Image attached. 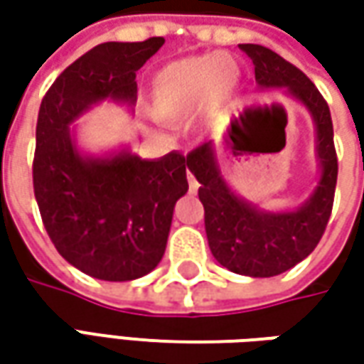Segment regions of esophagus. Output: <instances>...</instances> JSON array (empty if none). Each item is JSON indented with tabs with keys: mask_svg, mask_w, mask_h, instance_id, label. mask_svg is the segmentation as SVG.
<instances>
[{
	"mask_svg": "<svg viewBox=\"0 0 364 364\" xmlns=\"http://www.w3.org/2000/svg\"><path fill=\"white\" fill-rule=\"evenodd\" d=\"M188 188L190 192H196L198 190V182H196V178L192 174H188Z\"/></svg>",
	"mask_w": 364,
	"mask_h": 364,
	"instance_id": "obj_1",
	"label": "esophagus"
}]
</instances>
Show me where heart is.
Listing matches in <instances>:
<instances>
[{"label":"heart","instance_id":"heart-1","mask_svg":"<svg viewBox=\"0 0 364 364\" xmlns=\"http://www.w3.org/2000/svg\"><path fill=\"white\" fill-rule=\"evenodd\" d=\"M241 70L229 54H200L164 64L151 77L149 113L161 123L213 132L229 119Z\"/></svg>","mask_w":364,"mask_h":364}]
</instances>
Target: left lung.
Listing matches in <instances>:
<instances>
[{
  "mask_svg": "<svg viewBox=\"0 0 364 364\" xmlns=\"http://www.w3.org/2000/svg\"><path fill=\"white\" fill-rule=\"evenodd\" d=\"M241 50L253 60L259 91L284 89L289 99L308 109L316 132L318 184L300 206L265 210L235 194L220 170L213 141L192 149L186 156V168L200 182L198 198L204 206V229L215 259L239 275L273 277L298 265L322 239L334 203L338 160L330 109L314 82L265 46L241 44Z\"/></svg>",
  "mask_w": 364,
  "mask_h": 364,
  "instance_id": "1",
  "label": "left lung"
}]
</instances>
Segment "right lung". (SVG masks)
<instances>
[{
	"instance_id": "right-lung-1",
	"label": "right lung",
	"mask_w": 364,
	"mask_h": 364,
	"mask_svg": "<svg viewBox=\"0 0 364 364\" xmlns=\"http://www.w3.org/2000/svg\"><path fill=\"white\" fill-rule=\"evenodd\" d=\"M164 46L105 42L70 64L42 99L36 125L34 194L46 232L70 265L105 282H132L158 267L176 203L188 192L186 158L141 160L129 147L82 151L75 121L113 101L133 109L135 70Z\"/></svg>"
}]
</instances>
